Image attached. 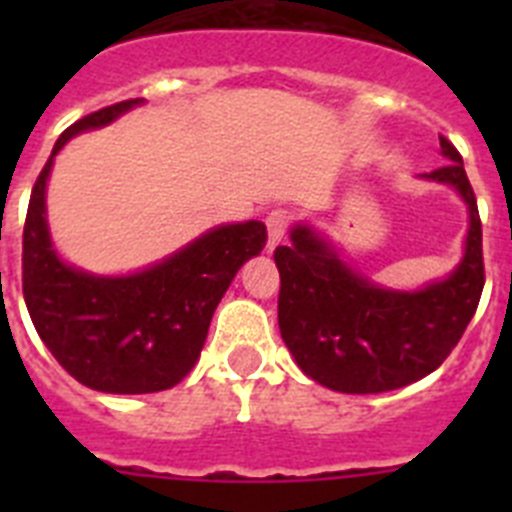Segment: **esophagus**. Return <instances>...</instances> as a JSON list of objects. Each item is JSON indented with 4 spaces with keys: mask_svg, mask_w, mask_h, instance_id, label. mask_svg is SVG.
Masks as SVG:
<instances>
[{
    "mask_svg": "<svg viewBox=\"0 0 512 512\" xmlns=\"http://www.w3.org/2000/svg\"><path fill=\"white\" fill-rule=\"evenodd\" d=\"M289 215L284 210H274L266 215V230H269V241H266V251H274V248L282 243L284 233H287Z\"/></svg>",
    "mask_w": 512,
    "mask_h": 512,
    "instance_id": "34e87169",
    "label": "esophagus"
}]
</instances>
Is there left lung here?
Instances as JSON below:
<instances>
[{"instance_id": "8db88e82", "label": "left lung", "mask_w": 512, "mask_h": 512, "mask_svg": "<svg viewBox=\"0 0 512 512\" xmlns=\"http://www.w3.org/2000/svg\"><path fill=\"white\" fill-rule=\"evenodd\" d=\"M449 161L420 179L456 189L469 228L461 261L420 289H392L348 264L328 235L307 223L274 251L279 330L310 379L346 395H377L436 372L464 336L485 287L482 223L459 151L441 135Z\"/></svg>"}]
</instances>
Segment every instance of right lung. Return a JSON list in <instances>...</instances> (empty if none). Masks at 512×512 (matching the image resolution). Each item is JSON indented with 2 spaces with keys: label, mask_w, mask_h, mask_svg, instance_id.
Masks as SVG:
<instances>
[{
  "label": "right lung",
  "mask_w": 512,
  "mask_h": 512,
  "mask_svg": "<svg viewBox=\"0 0 512 512\" xmlns=\"http://www.w3.org/2000/svg\"><path fill=\"white\" fill-rule=\"evenodd\" d=\"M138 104L143 99H125L63 130L30 194L22 233V295L40 341L76 382L110 395H148L182 382L200 359L217 302L266 246V225L246 220L217 225L158 264L120 277L76 269L58 256L45 215L58 151Z\"/></svg>",
  "instance_id": "add662e5"
}]
</instances>
